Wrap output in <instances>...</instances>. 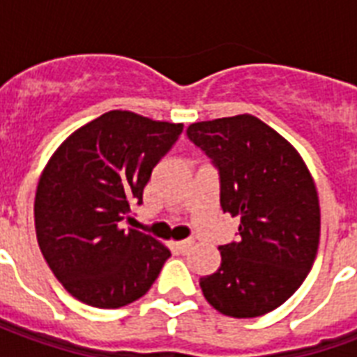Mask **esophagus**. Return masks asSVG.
Here are the masks:
<instances>
[{
	"label": "esophagus",
	"mask_w": 357,
	"mask_h": 357,
	"mask_svg": "<svg viewBox=\"0 0 357 357\" xmlns=\"http://www.w3.org/2000/svg\"><path fill=\"white\" fill-rule=\"evenodd\" d=\"M192 244H195V241H190V238L189 241H178V243H176V248H178L181 254H187V252L192 248Z\"/></svg>",
	"instance_id": "34e87169"
}]
</instances>
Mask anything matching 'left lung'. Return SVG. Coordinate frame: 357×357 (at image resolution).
<instances>
[{
  "mask_svg": "<svg viewBox=\"0 0 357 357\" xmlns=\"http://www.w3.org/2000/svg\"><path fill=\"white\" fill-rule=\"evenodd\" d=\"M189 139L220 174V206L238 218L237 243L218 246L220 266L200 278L222 315L252 319L289 300L310 274L321 206L310 168L287 139L252 114L195 122Z\"/></svg>",
  "mask_w": 357,
  "mask_h": 357,
  "instance_id": "obj_1",
  "label": "left lung"
}]
</instances>
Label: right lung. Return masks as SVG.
Returning a JSON list of instances; mask_svg holds the SVG:
<instances>
[{
    "label": "right lung",
    "mask_w": 357,
    "mask_h": 357,
    "mask_svg": "<svg viewBox=\"0 0 357 357\" xmlns=\"http://www.w3.org/2000/svg\"><path fill=\"white\" fill-rule=\"evenodd\" d=\"M181 131L183 123L109 111L75 129L42 170L36 241L55 278L83 304H131L170 257L165 244L122 220L142 204L151 170Z\"/></svg>",
    "instance_id": "obj_1"
}]
</instances>
